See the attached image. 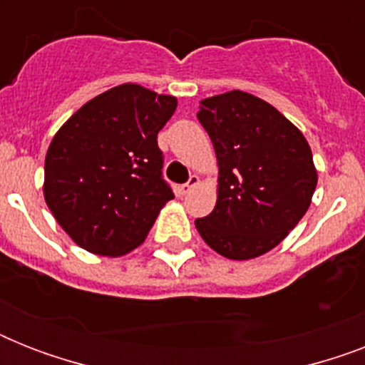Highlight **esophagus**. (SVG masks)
<instances>
[{
  "label": "esophagus",
  "mask_w": 365,
  "mask_h": 365,
  "mask_svg": "<svg viewBox=\"0 0 365 365\" xmlns=\"http://www.w3.org/2000/svg\"><path fill=\"white\" fill-rule=\"evenodd\" d=\"M199 183H200V178L197 176V174H193V176L189 178V182H187V183H183V185H182V193H183V195L191 193V189L197 187Z\"/></svg>",
  "instance_id": "34e87169"
}]
</instances>
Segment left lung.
Returning a JSON list of instances; mask_svg holds the SVG:
<instances>
[{
    "mask_svg": "<svg viewBox=\"0 0 365 365\" xmlns=\"http://www.w3.org/2000/svg\"><path fill=\"white\" fill-rule=\"evenodd\" d=\"M217 166V200L195 222L208 246L235 261L282 242L305 216L318 172L303 132L269 102L242 91L200 100L197 113Z\"/></svg>",
    "mask_w": 365,
    "mask_h": 365,
    "instance_id": "obj_1",
    "label": "left lung"
}]
</instances>
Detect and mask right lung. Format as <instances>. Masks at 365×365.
Here are the masks:
<instances>
[{
  "label": "right lung",
  "instance_id": "right-lung-1",
  "mask_svg": "<svg viewBox=\"0 0 365 365\" xmlns=\"http://www.w3.org/2000/svg\"><path fill=\"white\" fill-rule=\"evenodd\" d=\"M176 108L174 96L125 83L88 100L54 134L43 195L77 246L119 257L145 240L174 199L157 134Z\"/></svg>",
  "mask_w": 365,
  "mask_h": 365
}]
</instances>
